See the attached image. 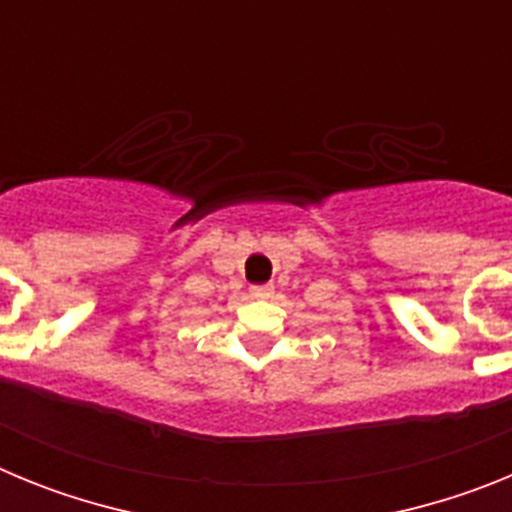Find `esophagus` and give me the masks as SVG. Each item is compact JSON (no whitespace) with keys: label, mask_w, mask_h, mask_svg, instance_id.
<instances>
[{"label":"esophagus","mask_w":512,"mask_h":512,"mask_svg":"<svg viewBox=\"0 0 512 512\" xmlns=\"http://www.w3.org/2000/svg\"><path fill=\"white\" fill-rule=\"evenodd\" d=\"M271 292H274L271 284H256V287H251V295L256 297V300H266V297H271Z\"/></svg>","instance_id":"esophagus-1"}]
</instances>
